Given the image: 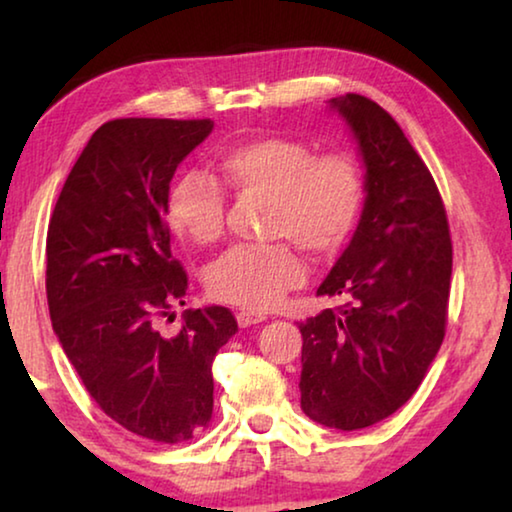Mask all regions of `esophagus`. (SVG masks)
Returning a JSON list of instances; mask_svg holds the SVG:
<instances>
[{"label":"esophagus","instance_id":"1","mask_svg":"<svg viewBox=\"0 0 512 512\" xmlns=\"http://www.w3.org/2000/svg\"><path fill=\"white\" fill-rule=\"evenodd\" d=\"M262 320H266L264 314H257V311H250V309H241L237 314V323L239 327H250V325H257L262 323Z\"/></svg>","mask_w":512,"mask_h":512}]
</instances>
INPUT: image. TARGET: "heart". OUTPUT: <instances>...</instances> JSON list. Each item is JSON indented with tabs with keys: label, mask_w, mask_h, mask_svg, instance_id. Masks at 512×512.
I'll list each match as a JSON object with an SVG mask.
<instances>
[{
	"label": "heart",
	"mask_w": 512,
	"mask_h": 512,
	"mask_svg": "<svg viewBox=\"0 0 512 512\" xmlns=\"http://www.w3.org/2000/svg\"><path fill=\"white\" fill-rule=\"evenodd\" d=\"M226 192L268 198L266 235L284 239L264 248H232L205 277L214 300L250 311L273 309L305 280V264L287 241L318 264L350 244L366 207V180L350 153H318L293 137H253L225 146L214 158V178L189 171L173 180L167 219L180 237L212 246L223 237Z\"/></svg>",
	"instance_id": "heart-1"
}]
</instances>
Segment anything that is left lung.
<instances>
[{"instance_id": "8db88e82", "label": "left lung", "mask_w": 512, "mask_h": 512, "mask_svg": "<svg viewBox=\"0 0 512 512\" xmlns=\"http://www.w3.org/2000/svg\"><path fill=\"white\" fill-rule=\"evenodd\" d=\"M366 164L357 232L318 287L341 298L300 323V406L341 431L377 424L418 391L445 339L452 237L427 164L388 112L361 94L329 101Z\"/></svg>"}]
</instances>
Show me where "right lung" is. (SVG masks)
<instances>
[{
  "label": "right lung",
  "instance_id": "obj_1",
  "mask_svg": "<svg viewBox=\"0 0 512 512\" xmlns=\"http://www.w3.org/2000/svg\"><path fill=\"white\" fill-rule=\"evenodd\" d=\"M212 119L106 121L69 171L47 230L49 316L99 409L135 436L178 445L210 427L212 361L237 320L187 309L178 334L160 318L185 305L167 214L176 167Z\"/></svg>",
  "mask_w": 512,
  "mask_h": 512
}]
</instances>
